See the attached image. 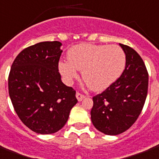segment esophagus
<instances>
[{
    "instance_id": "esophagus-1",
    "label": "esophagus",
    "mask_w": 159,
    "mask_h": 159,
    "mask_svg": "<svg viewBox=\"0 0 159 159\" xmlns=\"http://www.w3.org/2000/svg\"><path fill=\"white\" fill-rule=\"evenodd\" d=\"M76 97H77V100H78V101H79V102L82 101V99H83L85 98V96L83 95V94H82V93H76Z\"/></svg>"
}]
</instances>
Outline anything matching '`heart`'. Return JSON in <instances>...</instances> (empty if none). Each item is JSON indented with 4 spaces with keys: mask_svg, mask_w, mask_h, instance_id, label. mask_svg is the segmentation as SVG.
I'll return each instance as SVG.
<instances>
[{
    "mask_svg": "<svg viewBox=\"0 0 159 159\" xmlns=\"http://www.w3.org/2000/svg\"><path fill=\"white\" fill-rule=\"evenodd\" d=\"M67 59L59 63L66 82L78 78V70H82L84 81L96 92L111 86L123 73L126 63L124 52L117 45H77L69 50Z\"/></svg>",
    "mask_w": 159,
    "mask_h": 159,
    "instance_id": "obj_1",
    "label": "heart"
}]
</instances>
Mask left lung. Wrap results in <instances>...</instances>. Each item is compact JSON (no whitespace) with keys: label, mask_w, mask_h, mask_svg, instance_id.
Wrapping results in <instances>:
<instances>
[{"label":"left lung","mask_w":159,"mask_h":159,"mask_svg":"<svg viewBox=\"0 0 159 159\" xmlns=\"http://www.w3.org/2000/svg\"><path fill=\"white\" fill-rule=\"evenodd\" d=\"M126 55L122 75L106 90L93 98L91 119L107 135L125 132L141 113L148 88V73L143 61L133 48L119 44Z\"/></svg>","instance_id":"1"}]
</instances>
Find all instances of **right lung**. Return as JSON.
<instances>
[{
    "label": "right lung",
    "instance_id": "obj_1",
    "mask_svg": "<svg viewBox=\"0 0 159 159\" xmlns=\"http://www.w3.org/2000/svg\"><path fill=\"white\" fill-rule=\"evenodd\" d=\"M60 42H42L21 51L11 65L8 89L13 107L25 125L40 134L63 128L76 105V91L61 80Z\"/></svg>",
    "mask_w": 159,
    "mask_h": 159
}]
</instances>
